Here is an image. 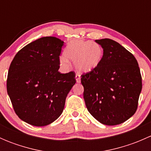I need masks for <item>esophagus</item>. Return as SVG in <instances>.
I'll use <instances>...</instances> for the list:
<instances>
[{
  "label": "esophagus",
  "instance_id": "obj_1",
  "mask_svg": "<svg viewBox=\"0 0 151 151\" xmlns=\"http://www.w3.org/2000/svg\"><path fill=\"white\" fill-rule=\"evenodd\" d=\"M76 81H77V83H80V82H81V80H80V78H81V77H80V75L79 74H76Z\"/></svg>",
  "mask_w": 151,
  "mask_h": 151
}]
</instances>
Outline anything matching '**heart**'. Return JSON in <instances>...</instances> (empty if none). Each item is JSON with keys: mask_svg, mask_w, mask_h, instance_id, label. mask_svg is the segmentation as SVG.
<instances>
[{"mask_svg": "<svg viewBox=\"0 0 151 151\" xmlns=\"http://www.w3.org/2000/svg\"><path fill=\"white\" fill-rule=\"evenodd\" d=\"M64 54L68 58L74 60L76 68L79 71L89 72L96 68L101 63L103 49L96 42L75 39L68 42ZM67 58L62 56L60 59V64L63 67H68L69 64Z\"/></svg>", "mask_w": 151, "mask_h": 151, "instance_id": "1", "label": "heart"}]
</instances>
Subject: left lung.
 <instances>
[{
	"mask_svg": "<svg viewBox=\"0 0 151 151\" xmlns=\"http://www.w3.org/2000/svg\"><path fill=\"white\" fill-rule=\"evenodd\" d=\"M103 48L99 66L82 74L85 105L100 123L121 124L137 111L142 91V76L134 56L109 39L95 41Z\"/></svg>",
	"mask_w": 151,
	"mask_h": 151,
	"instance_id": "left-lung-1",
	"label": "left lung"
}]
</instances>
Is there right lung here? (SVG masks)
Masks as SVG:
<instances>
[{"mask_svg":"<svg viewBox=\"0 0 151 151\" xmlns=\"http://www.w3.org/2000/svg\"><path fill=\"white\" fill-rule=\"evenodd\" d=\"M63 43L52 36L40 38L21 49L11 63L7 93L15 113L29 124L44 126L58 119L76 83L74 71H58Z\"/></svg>","mask_w":151,"mask_h":151,"instance_id":"right-lung-1","label":"right lung"}]
</instances>
